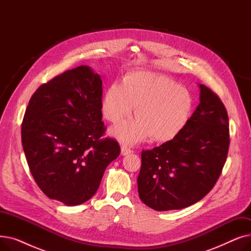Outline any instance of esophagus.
<instances>
[{"instance_id": "34e87169", "label": "esophagus", "mask_w": 251, "mask_h": 251, "mask_svg": "<svg viewBox=\"0 0 251 251\" xmlns=\"http://www.w3.org/2000/svg\"><path fill=\"white\" fill-rule=\"evenodd\" d=\"M132 151H133L131 150L130 148H128L127 146H122V148H121V153H122L123 155L129 154V153H131Z\"/></svg>"}]
</instances>
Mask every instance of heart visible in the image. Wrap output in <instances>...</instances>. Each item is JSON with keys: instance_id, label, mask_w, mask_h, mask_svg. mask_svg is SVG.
<instances>
[{"instance_id": "obj_1", "label": "heart", "mask_w": 251, "mask_h": 251, "mask_svg": "<svg viewBox=\"0 0 251 251\" xmlns=\"http://www.w3.org/2000/svg\"><path fill=\"white\" fill-rule=\"evenodd\" d=\"M136 119L112 129L122 141L134 143L151 137L166 142L174 139L187 124L192 110L189 92L168 77L148 71L125 76L123 83L114 82L107 90L101 110L107 120L117 123L132 114Z\"/></svg>"}]
</instances>
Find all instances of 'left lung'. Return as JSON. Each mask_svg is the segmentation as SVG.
<instances>
[{
  "instance_id": "8db88e82",
  "label": "left lung",
  "mask_w": 251,
  "mask_h": 251,
  "mask_svg": "<svg viewBox=\"0 0 251 251\" xmlns=\"http://www.w3.org/2000/svg\"><path fill=\"white\" fill-rule=\"evenodd\" d=\"M201 103L172 140L141 151L140 200L155 210L187 207L212 190L226 163L229 118L219 96L203 84Z\"/></svg>"
}]
</instances>
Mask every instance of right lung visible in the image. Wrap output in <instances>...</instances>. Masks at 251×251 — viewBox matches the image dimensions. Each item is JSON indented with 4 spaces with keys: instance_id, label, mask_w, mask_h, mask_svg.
<instances>
[{
    "instance_id": "obj_1",
    "label": "right lung",
    "mask_w": 251,
    "mask_h": 251,
    "mask_svg": "<svg viewBox=\"0 0 251 251\" xmlns=\"http://www.w3.org/2000/svg\"><path fill=\"white\" fill-rule=\"evenodd\" d=\"M101 85L98 74L79 66L42 84L26 108L23 151L35 183L50 200L87 201L120 154L115 138H103Z\"/></svg>"
}]
</instances>
